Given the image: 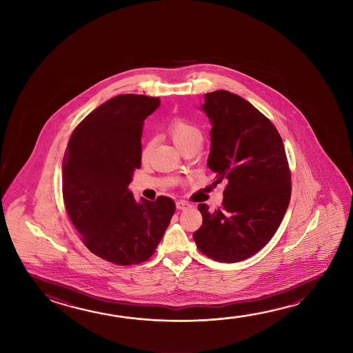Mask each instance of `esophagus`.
Returning a JSON list of instances; mask_svg holds the SVG:
<instances>
[{
    "mask_svg": "<svg viewBox=\"0 0 353 353\" xmlns=\"http://www.w3.org/2000/svg\"><path fill=\"white\" fill-rule=\"evenodd\" d=\"M176 207L177 209H181V210H183V209L190 208L192 207L191 203L185 202V201H179V202H176Z\"/></svg>",
    "mask_w": 353,
    "mask_h": 353,
    "instance_id": "34e87169",
    "label": "esophagus"
}]
</instances>
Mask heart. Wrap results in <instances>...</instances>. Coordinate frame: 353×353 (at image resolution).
Returning a JSON list of instances; mask_svg holds the SVG:
<instances>
[{
    "label": "heart",
    "instance_id": "b5f03b06",
    "mask_svg": "<svg viewBox=\"0 0 353 353\" xmlns=\"http://www.w3.org/2000/svg\"><path fill=\"white\" fill-rule=\"evenodd\" d=\"M168 132L171 134L176 145L179 149H182L185 145L191 143H202L203 134L202 130L193 124L192 121L183 119V118H174L168 124ZM151 148H152V141L146 143L144 149L141 151V157H149Z\"/></svg>",
    "mask_w": 353,
    "mask_h": 353
}]
</instances>
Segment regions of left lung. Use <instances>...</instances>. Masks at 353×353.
Returning <instances> with one entry per match:
<instances>
[{"label":"left lung","mask_w":353,"mask_h":353,"mask_svg":"<svg viewBox=\"0 0 353 353\" xmlns=\"http://www.w3.org/2000/svg\"><path fill=\"white\" fill-rule=\"evenodd\" d=\"M202 108L213 125L208 168L226 187L220 208L198 205L203 223L193 239L209 259L232 263L277 232L290 201V170L277 129L249 101L219 90L205 93Z\"/></svg>","instance_id":"obj_1"}]
</instances>
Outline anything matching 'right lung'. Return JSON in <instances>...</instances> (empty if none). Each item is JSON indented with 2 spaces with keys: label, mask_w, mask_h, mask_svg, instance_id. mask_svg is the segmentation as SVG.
<instances>
[{
  "label": "right lung",
  "mask_w": 353,
  "mask_h": 353,
  "mask_svg": "<svg viewBox=\"0 0 353 353\" xmlns=\"http://www.w3.org/2000/svg\"><path fill=\"white\" fill-rule=\"evenodd\" d=\"M157 97L119 94L92 110L70 137L63 196L71 223L92 254L119 266L149 260L176 210L174 199L137 203L128 188L141 166L145 118Z\"/></svg>",
  "instance_id": "obj_1"
}]
</instances>
